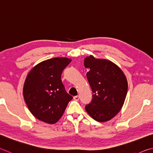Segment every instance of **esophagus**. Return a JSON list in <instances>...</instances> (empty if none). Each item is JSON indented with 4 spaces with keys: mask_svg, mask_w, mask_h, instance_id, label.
<instances>
[{
    "mask_svg": "<svg viewBox=\"0 0 153 153\" xmlns=\"http://www.w3.org/2000/svg\"><path fill=\"white\" fill-rule=\"evenodd\" d=\"M74 99L75 100H76V101H77V100H79V96H74Z\"/></svg>",
    "mask_w": 153,
    "mask_h": 153,
    "instance_id": "34e87169",
    "label": "esophagus"
}]
</instances>
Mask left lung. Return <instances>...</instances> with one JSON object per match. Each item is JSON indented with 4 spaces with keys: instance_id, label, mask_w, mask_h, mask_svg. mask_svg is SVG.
<instances>
[{
    "instance_id": "1",
    "label": "left lung",
    "mask_w": 153,
    "mask_h": 153,
    "mask_svg": "<svg viewBox=\"0 0 153 153\" xmlns=\"http://www.w3.org/2000/svg\"><path fill=\"white\" fill-rule=\"evenodd\" d=\"M86 74L92 90L93 98L85 109L98 122H106L120 112L126 98L128 82L122 69L107 59H96L93 55L84 59Z\"/></svg>"
}]
</instances>
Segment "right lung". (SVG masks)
<instances>
[{"mask_svg":"<svg viewBox=\"0 0 153 153\" xmlns=\"http://www.w3.org/2000/svg\"><path fill=\"white\" fill-rule=\"evenodd\" d=\"M71 62L66 57L43 61L32 68L23 86V96L32 114L41 121L55 124L73 97L62 84V71Z\"/></svg>","mask_w":153,"mask_h":153,"instance_id":"1","label":"right lung"}]
</instances>
